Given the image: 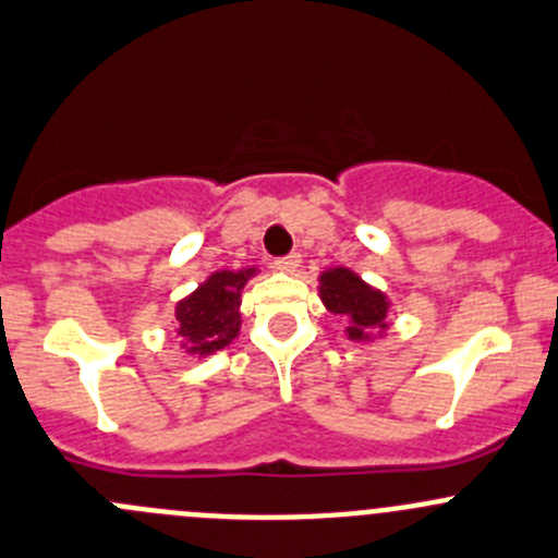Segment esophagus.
<instances>
[{"instance_id":"1","label":"esophagus","mask_w":558,"mask_h":558,"mask_svg":"<svg viewBox=\"0 0 558 558\" xmlns=\"http://www.w3.org/2000/svg\"><path fill=\"white\" fill-rule=\"evenodd\" d=\"M272 264L275 269H280V272H296V267L302 264V256L300 253H289V256H278Z\"/></svg>"}]
</instances>
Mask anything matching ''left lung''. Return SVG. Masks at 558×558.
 Instances as JSON below:
<instances>
[{"mask_svg": "<svg viewBox=\"0 0 558 558\" xmlns=\"http://www.w3.org/2000/svg\"><path fill=\"white\" fill-rule=\"evenodd\" d=\"M320 300L335 315L348 318V337L367 340L375 326H386L388 302L380 291L369 289L351 269H329L320 275Z\"/></svg>", "mask_w": 558, "mask_h": 558, "instance_id": "8db88e82", "label": "left lung"}]
</instances>
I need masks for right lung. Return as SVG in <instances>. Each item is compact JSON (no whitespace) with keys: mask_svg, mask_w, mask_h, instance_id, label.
Listing matches in <instances>:
<instances>
[{"mask_svg":"<svg viewBox=\"0 0 558 558\" xmlns=\"http://www.w3.org/2000/svg\"><path fill=\"white\" fill-rule=\"evenodd\" d=\"M256 269H240V272H216L178 305L174 320L180 335L185 337L183 345L189 353L221 351L223 345L238 337L240 331V291Z\"/></svg>","mask_w":558,"mask_h":558,"instance_id":"1","label":"right lung"}]
</instances>
